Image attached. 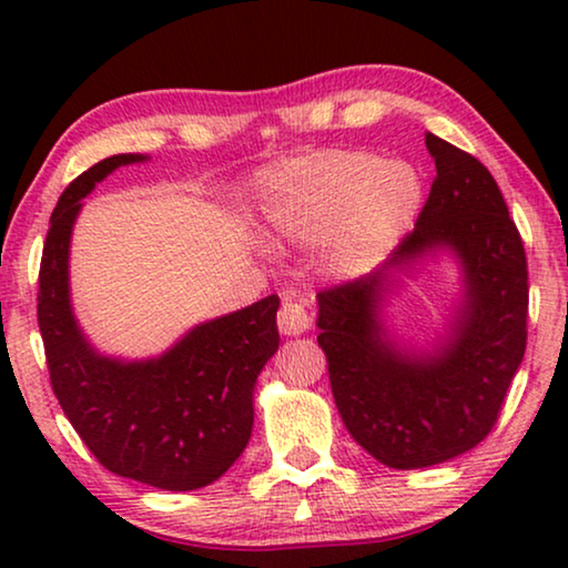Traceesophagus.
Masks as SVG:
<instances>
[{"label": "esophagus", "mask_w": 568, "mask_h": 568, "mask_svg": "<svg viewBox=\"0 0 568 568\" xmlns=\"http://www.w3.org/2000/svg\"><path fill=\"white\" fill-rule=\"evenodd\" d=\"M278 331L284 333V336H302V333L310 331V313L305 307V302L300 300H284V305L278 307Z\"/></svg>", "instance_id": "esophagus-1"}]
</instances>
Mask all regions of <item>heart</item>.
Here are the masks:
<instances>
[{"mask_svg":"<svg viewBox=\"0 0 568 568\" xmlns=\"http://www.w3.org/2000/svg\"><path fill=\"white\" fill-rule=\"evenodd\" d=\"M422 181L406 162L331 150L266 178V216L278 235L323 243L336 276L369 271L414 224Z\"/></svg>","mask_w":568,"mask_h":568,"instance_id":"heart-1","label":"heart"}]
</instances>
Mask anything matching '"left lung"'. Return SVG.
I'll use <instances>...</instances> for the list:
<instances>
[{"instance_id":"8db88e82","label":"left lung","mask_w":568,"mask_h":568,"mask_svg":"<svg viewBox=\"0 0 568 568\" xmlns=\"http://www.w3.org/2000/svg\"><path fill=\"white\" fill-rule=\"evenodd\" d=\"M437 178L414 230L385 268L317 294V344L341 418L387 468L453 460L486 439L527 346V258L494 175L473 154L426 134ZM432 246L462 255L469 300L437 355L398 353L378 336L384 271Z\"/></svg>"}]
</instances>
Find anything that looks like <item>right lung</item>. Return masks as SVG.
Segmentation results:
<instances>
[{"label":"right lung","mask_w":568,"mask_h":568,"mask_svg":"<svg viewBox=\"0 0 568 568\" xmlns=\"http://www.w3.org/2000/svg\"><path fill=\"white\" fill-rule=\"evenodd\" d=\"M139 160H100L61 193L38 274V328L53 395L95 460L162 491H193L227 473L251 439L255 377L278 348V297L199 325L160 359L92 352L69 307V237L80 199Z\"/></svg>","instance_id":"obj_1"}]
</instances>
